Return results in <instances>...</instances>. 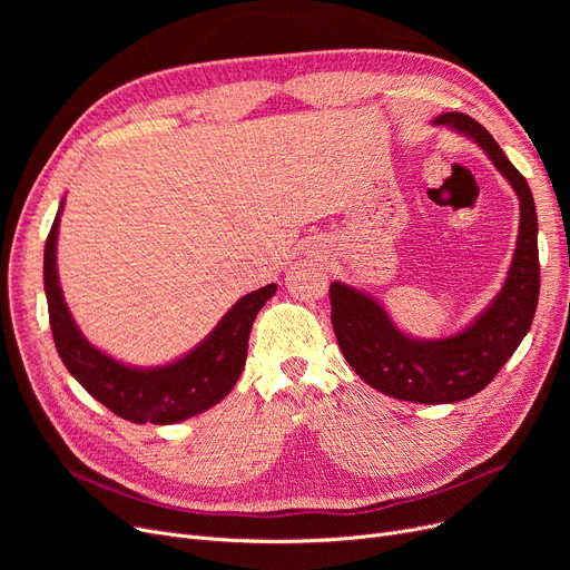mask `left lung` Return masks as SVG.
<instances>
[{
  "label": "left lung",
  "mask_w": 570,
  "mask_h": 570,
  "mask_svg": "<svg viewBox=\"0 0 570 570\" xmlns=\"http://www.w3.org/2000/svg\"><path fill=\"white\" fill-rule=\"evenodd\" d=\"M434 125H451L471 136L518 191V247L497 301L464 333L417 342L402 335L372 297L340 282L331 284V321L346 363L379 393L417 404L460 402L481 393L529 333L541 288L535 205L524 175L473 117L443 112Z\"/></svg>",
  "instance_id": "8db88e82"
}]
</instances>
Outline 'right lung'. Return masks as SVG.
I'll use <instances>...</instances> for the list:
<instances>
[{
	"label": "right lung",
	"mask_w": 570,
	"mask_h": 570,
	"mask_svg": "<svg viewBox=\"0 0 570 570\" xmlns=\"http://www.w3.org/2000/svg\"><path fill=\"white\" fill-rule=\"evenodd\" d=\"M59 215L62 205L46 239L43 282L52 340L76 381L115 415L138 425L179 423L222 402L245 370L254 318L275 295L277 286L267 284L237 301L219 321L215 333L177 363L157 370H134L89 344L65 305L55 261Z\"/></svg>",
	"instance_id": "right-lung-1"
}]
</instances>
